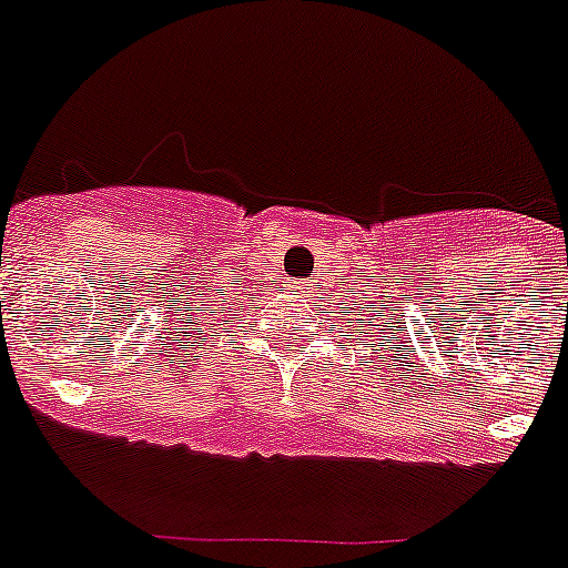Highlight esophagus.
Listing matches in <instances>:
<instances>
[{
  "label": "esophagus",
  "instance_id": "esophagus-1",
  "mask_svg": "<svg viewBox=\"0 0 568 568\" xmlns=\"http://www.w3.org/2000/svg\"><path fill=\"white\" fill-rule=\"evenodd\" d=\"M288 288H291V296H294L296 302H308L311 294H314V283H308V280H294Z\"/></svg>",
  "mask_w": 568,
  "mask_h": 568
}]
</instances>
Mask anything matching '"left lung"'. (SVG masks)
Wrapping results in <instances>:
<instances>
[{
	"instance_id": "obj_1",
	"label": "left lung",
	"mask_w": 568,
	"mask_h": 568,
	"mask_svg": "<svg viewBox=\"0 0 568 568\" xmlns=\"http://www.w3.org/2000/svg\"><path fill=\"white\" fill-rule=\"evenodd\" d=\"M358 316H362V314H358ZM386 342H389V338H386ZM381 347H384V344H381Z\"/></svg>"
}]
</instances>
